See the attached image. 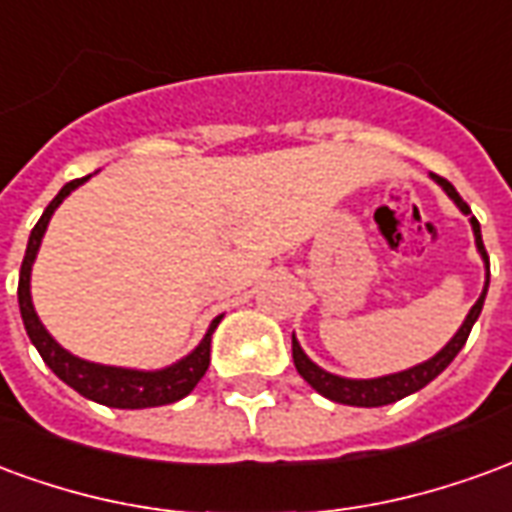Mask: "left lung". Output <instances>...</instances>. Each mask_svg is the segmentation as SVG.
<instances>
[{
    "instance_id": "8db88e82",
    "label": "left lung",
    "mask_w": 512,
    "mask_h": 512,
    "mask_svg": "<svg viewBox=\"0 0 512 512\" xmlns=\"http://www.w3.org/2000/svg\"><path fill=\"white\" fill-rule=\"evenodd\" d=\"M433 180L439 183L441 189L450 194L455 205L461 208L466 216H472V208L463 202V197L455 191L450 180L439 178V175H433ZM472 230H474V241H477V249H480V255L485 260V288L483 296L477 299L469 315H466V321L458 329V334L452 337L450 343L441 348L439 354L428 359V362H422V365L411 367V370H403V373H395V376H384V378H370V381H354V378H340L332 376V373H326L321 367L315 365L307 359V354L301 351V345L296 343V337H293V365L299 370V376L307 381V384L318 392V395L329 397L334 403H343V406H362V408H376V406H386V403H395L400 397L411 395V392H419L422 386H428L433 378L439 376L444 367L450 365L452 359L458 356L466 340H469V332H472L474 321L480 318V310H483V301L485 293H488V279H491V266H488V252H485L483 246V235H480V222L472 216Z\"/></svg>"
}]
</instances>
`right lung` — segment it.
<instances>
[{"label": "right lung", "instance_id": "right-lung-1", "mask_svg": "<svg viewBox=\"0 0 512 512\" xmlns=\"http://www.w3.org/2000/svg\"><path fill=\"white\" fill-rule=\"evenodd\" d=\"M87 178H90V175H87ZM87 178L65 183L60 189V194H57V197L49 202V208L43 211L38 224L32 227L27 255H24L21 274H18V307H21L24 329H27L32 345L38 348V354L43 356V362L54 370V376L62 378L68 386H73L79 395L90 397L95 403L112 408L167 406V403H175L180 397L189 395L191 389L197 386V381L205 376V370L211 365V334L213 329H216V323L222 321V318H216V321L211 323L205 340H202L186 359H180L178 365L164 367V370H156V373H142V370H126V367L95 365V362H84L79 356L68 354V351H65L62 345L54 343V337L43 329V323L38 321L35 307H32L29 274H32L35 255H38L40 238L46 233V224H49L51 213L57 211V205H60L76 186H82Z\"/></svg>", "mask_w": 512, "mask_h": 512}]
</instances>
